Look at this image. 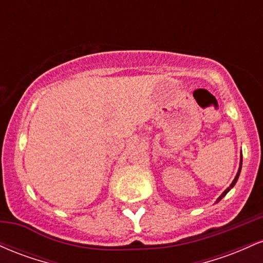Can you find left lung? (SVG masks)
Wrapping results in <instances>:
<instances>
[{
    "instance_id": "obj_1",
    "label": "left lung",
    "mask_w": 263,
    "mask_h": 263,
    "mask_svg": "<svg viewBox=\"0 0 263 263\" xmlns=\"http://www.w3.org/2000/svg\"><path fill=\"white\" fill-rule=\"evenodd\" d=\"M241 167H242V153H241V158H240V167H238V171H237V174H236V177H235V179L232 180V183L230 184V186H229L228 189H225V190H224V193H222V194L220 195V197H219L218 199H216V203H219V201L221 200V199L224 198L225 195L228 194V193L230 192V190H231L232 188H234V185H235V184H236L237 179H238V176H240V173H241Z\"/></svg>"
}]
</instances>
